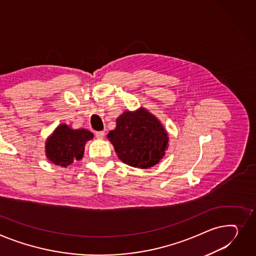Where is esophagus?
Returning <instances> with one entry per match:
<instances>
[{
  "label": "esophagus",
  "mask_w": 256,
  "mask_h": 256,
  "mask_svg": "<svg viewBox=\"0 0 256 256\" xmlns=\"http://www.w3.org/2000/svg\"><path fill=\"white\" fill-rule=\"evenodd\" d=\"M96 137L98 139H100V140L104 139V137H105V132H96Z\"/></svg>",
  "instance_id": "1"
}]
</instances>
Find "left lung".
<instances>
[{"label":"left lung","mask_w":256,"mask_h":256,"mask_svg":"<svg viewBox=\"0 0 256 256\" xmlns=\"http://www.w3.org/2000/svg\"><path fill=\"white\" fill-rule=\"evenodd\" d=\"M107 138L119 160L140 168L158 164L168 147V132L162 124L143 107L119 115L116 128Z\"/></svg>","instance_id":"obj_1"}]
</instances>
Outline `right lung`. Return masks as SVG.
<instances>
[{
    "instance_id": "add662e5",
    "label": "right lung",
    "mask_w": 256,
    "mask_h": 256,
    "mask_svg": "<svg viewBox=\"0 0 256 256\" xmlns=\"http://www.w3.org/2000/svg\"><path fill=\"white\" fill-rule=\"evenodd\" d=\"M92 139L94 134L88 130H74L70 126L62 124L46 139V158L56 166L66 168L74 160H82L85 144Z\"/></svg>"
}]
</instances>
